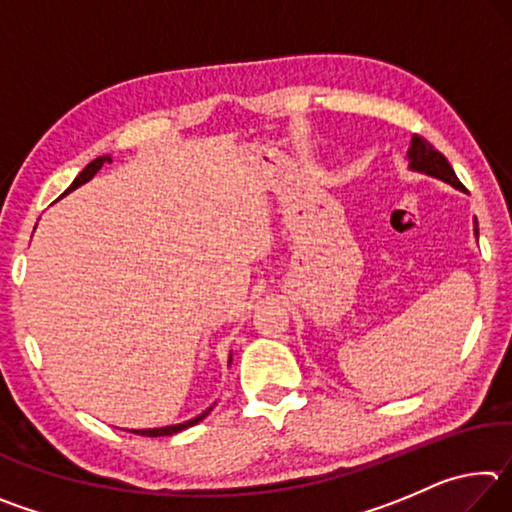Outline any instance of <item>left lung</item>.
<instances>
[{
  "label": "left lung",
  "mask_w": 512,
  "mask_h": 512,
  "mask_svg": "<svg viewBox=\"0 0 512 512\" xmlns=\"http://www.w3.org/2000/svg\"><path fill=\"white\" fill-rule=\"evenodd\" d=\"M406 160H409L411 171H418V173H424V176L438 178V180H443V183H449L452 187L465 192V187L458 183L452 164L447 162L443 153L433 149V146L424 140V137H420V135L411 137L409 151H406ZM474 235H476V239H479V223H476V219H474Z\"/></svg>",
  "instance_id": "obj_1"
}]
</instances>
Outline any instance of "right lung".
Returning a JSON list of instances; mask_svg holds the SVG:
<instances>
[{
  "label": "right lung",
  "instance_id": "1",
  "mask_svg": "<svg viewBox=\"0 0 512 512\" xmlns=\"http://www.w3.org/2000/svg\"><path fill=\"white\" fill-rule=\"evenodd\" d=\"M112 162V155L110 153H106V155H99V158H94L88 167H85L79 176L74 178V183L69 185L67 189H65V194L63 196H67L69 192H74V189H79L81 185H85V183H90V180L97 176L99 173V169L103 167V164H110ZM60 196V198H63ZM228 363H232V354L228 357ZM216 404V402H214ZM214 404L212 406H207V409L203 411V413H198L196 418H192V420H187V422H180V424H167V427H155V429H128V431H133V433H140V436H149V438H158V436H173V433H178V431H183V429H189V427H194V424H198L201 422L203 418H207V415H210V411L214 409Z\"/></svg>",
  "mask_w": 512,
  "mask_h": 512
}]
</instances>
